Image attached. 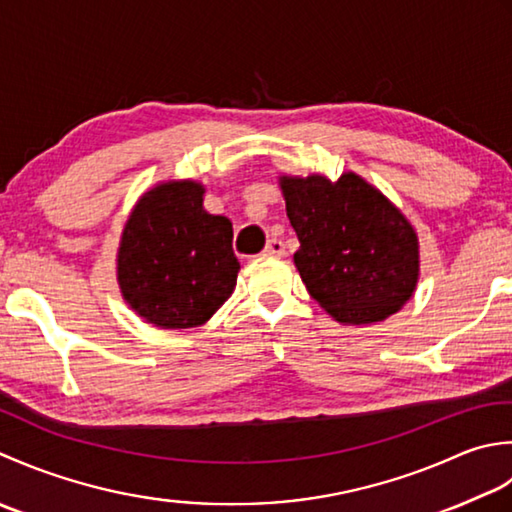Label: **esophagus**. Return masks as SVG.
<instances>
[{"label":"esophagus","instance_id":"34e87169","mask_svg":"<svg viewBox=\"0 0 512 512\" xmlns=\"http://www.w3.org/2000/svg\"><path fill=\"white\" fill-rule=\"evenodd\" d=\"M265 256H285V243L278 241V238H271V241L265 245Z\"/></svg>","mask_w":512,"mask_h":512}]
</instances>
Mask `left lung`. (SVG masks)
<instances>
[{
  "instance_id": "8db88e82",
  "label": "left lung",
  "mask_w": 512,
  "mask_h": 512,
  "mask_svg": "<svg viewBox=\"0 0 512 512\" xmlns=\"http://www.w3.org/2000/svg\"><path fill=\"white\" fill-rule=\"evenodd\" d=\"M311 298L342 325H375L411 300L420 280L413 225L356 172L278 176Z\"/></svg>"
}]
</instances>
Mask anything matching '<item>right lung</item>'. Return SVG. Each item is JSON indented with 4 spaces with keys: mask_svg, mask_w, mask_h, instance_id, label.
Here are the masks:
<instances>
[{
    "mask_svg": "<svg viewBox=\"0 0 512 512\" xmlns=\"http://www.w3.org/2000/svg\"><path fill=\"white\" fill-rule=\"evenodd\" d=\"M205 185L163 181L143 192L125 221L117 280L130 309L159 329H192L232 296L241 263L232 223L203 207Z\"/></svg>",
    "mask_w": 512,
    "mask_h": 512,
    "instance_id": "add662e5",
    "label": "right lung"
}]
</instances>
